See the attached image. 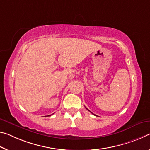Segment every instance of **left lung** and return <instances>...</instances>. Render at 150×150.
Listing matches in <instances>:
<instances>
[{"label":"left lung","mask_w":150,"mask_h":150,"mask_svg":"<svg viewBox=\"0 0 150 150\" xmlns=\"http://www.w3.org/2000/svg\"><path fill=\"white\" fill-rule=\"evenodd\" d=\"M86 109H87V108H86ZM87 110H89V109H87ZM93 115H96V116H97L96 115H95V114H93Z\"/></svg>","instance_id":"left-lung-1"}]
</instances>
